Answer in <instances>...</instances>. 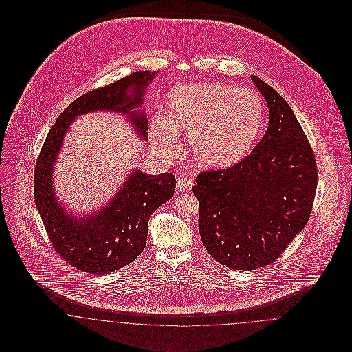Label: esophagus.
I'll list each match as a JSON object with an SVG mask.
<instances>
[{"label": "esophagus", "mask_w": 352, "mask_h": 352, "mask_svg": "<svg viewBox=\"0 0 352 352\" xmlns=\"http://www.w3.org/2000/svg\"><path fill=\"white\" fill-rule=\"evenodd\" d=\"M192 186H194L192 179H190V177H179L177 183H176V190H177V192H188V191H191Z\"/></svg>", "instance_id": "34e87169"}]
</instances>
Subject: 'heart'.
I'll use <instances>...</instances> for the list:
<instances>
[{"label":"heart","instance_id":"1","mask_svg":"<svg viewBox=\"0 0 352 352\" xmlns=\"http://www.w3.org/2000/svg\"><path fill=\"white\" fill-rule=\"evenodd\" d=\"M264 123L260 98L223 82H198L168 95L166 116L151 120L154 140L170 148L176 131L191 134V149L203 166L226 168L254 145Z\"/></svg>","mask_w":352,"mask_h":352}]
</instances>
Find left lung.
<instances>
[{
	"label": "left lung",
	"instance_id": "1",
	"mask_svg": "<svg viewBox=\"0 0 352 352\" xmlns=\"http://www.w3.org/2000/svg\"><path fill=\"white\" fill-rule=\"evenodd\" d=\"M252 81L270 108L264 137L237 164L201 172L192 188L206 251L243 271L285 252L307 223L317 188L316 157L290 105L260 78Z\"/></svg>",
	"mask_w": 352,
	"mask_h": 352
}]
</instances>
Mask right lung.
<instances>
[{
	"mask_svg": "<svg viewBox=\"0 0 352 352\" xmlns=\"http://www.w3.org/2000/svg\"><path fill=\"white\" fill-rule=\"evenodd\" d=\"M155 72L131 73L116 82L89 91L73 101L51 127L38 155L34 175V195L38 211L55 252L70 265L84 272L105 275L134 261L146 247L151 214L175 194L172 173L145 175L135 170L102 210L95 215L76 218L58 204L54 195L52 169L73 119L94 111L127 115L137 133L146 140L148 120L137 107Z\"/></svg>",
	"mask_w": 352,
	"mask_h": 352,
	"instance_id": "right-lung-1",
	"label": "right lung"
}]
</instances>
